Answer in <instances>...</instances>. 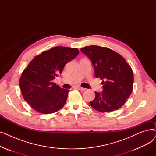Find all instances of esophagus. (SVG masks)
Returning a JSON list of instances; mask_svg holds the SVG:
<instances>
[{
    "mask_svg": "<svg viewBox=\"0 0 156 156\" xmlns=\"http://www.w3.org/2000/svg\"><path fill=\"white\" fill-rule=\"evenodd\" d=\"M76 88L78 90L81 91V92H83V91H85V90H86V88H84L81 87H78Z\"/></svg>",
    "mask_w": 156,
    "mask_h": 156,
    "instance_id": "1",
    "label": "esophagus"
}]
</instances>
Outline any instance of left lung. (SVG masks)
Listing matches in <instances>:
<instances>
[{
  "label": "left lung",
  "instance_id": "left-lung-1",
  "mask_svg": "<svg viewBox=\"0 0 156 156\" xmlns=\"http://www.w3.org/2000/svg\"><path fill=\"white\" fill-rule=\"evenodd\" d=\"M81 51L91 59L96 78L103 80L102 92H95L90 102L97 111L105 112L123 105L133 90V73L123 57L111 49L97 45L87 46Z\"/></svg>",
  "mask_w": 156,
  "mask_h": 156
}]
</instances>
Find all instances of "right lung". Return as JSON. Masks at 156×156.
I'll list each match as a JSON object with an SVG mask.
<instances>
[{"label": "right lung", "mask_w": 156, "mask_h": 156, "mask_svg": "<svg viewBox=\"0 0 156 156\" xmlns=\"http://www.w3.org/2000/svg\"><path fill=\"white\" fill-rule=\"evenodd\" d=\"M78 53L76 48L55 47L35 56L23 70L20 87L24 101L34 110L51 114L63 107L69 90L60 88L52 80Z\"/></svg>", "instance_id": "right-lung-1"}]
</instances>
